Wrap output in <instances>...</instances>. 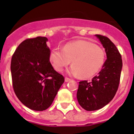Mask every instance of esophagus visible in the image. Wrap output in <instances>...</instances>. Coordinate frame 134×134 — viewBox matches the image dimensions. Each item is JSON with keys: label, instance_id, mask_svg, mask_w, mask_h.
<instances>
[{"label": "esophagus", "instance_id": "1", "mask_svg": "<svg viewBox=\"0 0 134 134\" xmlns=\"http://www.w3.org/2000/svg\"><path fill=\"white\" fill-rule=\"evenodd\" d=\"M70 80H71V79H69V78H68V77L65 78V81L66 82H69V81H70Z\"/></svg>", "mask_w": 134, "mask_h": 134}]
</instances>
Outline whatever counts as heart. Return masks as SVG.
I'll return each mask as SVG.
<instances>
[{"label": "heart", "mask_w": 134, "mask_h": 134, "mask_svg": "<svg viewBox=\"0 0 134 134\" xmlns=\"http://www.w3.org/2000/svg\"><path fill=\"white\" fill-rule=\"evenodd\" d=\"M49 58L57 71L62 70L72 60V66L68 70V73L88 79L102 68L105 63V53L93 42L78 40L66 43L63 49L55 48L52 49Z\"/></svg>", "instance_id": "heart-1"}]
</instances>
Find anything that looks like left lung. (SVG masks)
Wrapping results in <instances>:
<instances>
[{"label": "left lung", "instance_id": "obj_1", "mask_svg": "<svg viewBox=\"0 0 134 134\" xmlns=\"http://www.w3.org/2000/svg\"><path fill=\"white\" fill-rule=\"evenodd\" d=\"M95 35L105 48L107 59L92 81L79 82L76 97L79 105L86 111L100 109L113 99L119 87L122 68L121 55L115 45L107 37Z\"/></svg>", "mask_w": 134, "mask_h": 134}]
</instances>
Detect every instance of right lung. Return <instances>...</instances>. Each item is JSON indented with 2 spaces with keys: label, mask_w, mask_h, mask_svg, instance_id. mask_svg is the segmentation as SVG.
Masks as SVG:
<instances>
[{
  "label": "right lung",
  "mask_w": 134,
  "mask_h": 134,
  "mask_svg": "<svg viewBox=\"0 0 134 134\" xmlns=\"http://www.w3.org/2000/svg\"><path fill=\"white\" fill-rule=\"evenodd\" d=\"M47 41L46 37L27 39L19 45L11 58L14 92L23 105L35 111L47 109L64 82L49 61Z\"/></svg>",
  "instance_id": "1"
}]
</instances>
